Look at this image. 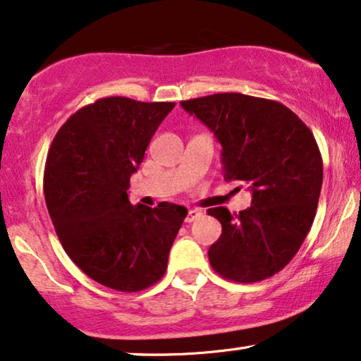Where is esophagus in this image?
<instances>
[{
  "mask_svg": "<svg viewBox=\"0 0 361 361\" xmlns=\"http://www.w3.org/2000/svg\"><path fill=\"white\" fill-rule=\"evenodd\" d=\"M203 218V211L200 209H190L188 214H186V223H193V221Z\"/></svg>",
  "mask_w": 361,
  "mask_h": 361,
  "instance_id": "obj_1",
  "label": "esophagus"
}]
</instances>
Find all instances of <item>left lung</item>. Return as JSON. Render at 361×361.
<instances>
[{"label": "left lung", "mask_w": 361, "mask_h": 361, "mask_svg": "<svg viewBox=\"0 0 361 361\" xmlns=\"http://www.w3.org/2000/svg\"><path fill=\"white\" fill-rule=\"evenodd\" d=\"M180 104L218 138L224 180L252 191L239 214L208 209L223 226L208 251L211 267L241 284L272 277L300 249L319 204L324 165L310 128L277 100L238 92Z\"/></svg>", "instance_id": "1"}]
</instances>
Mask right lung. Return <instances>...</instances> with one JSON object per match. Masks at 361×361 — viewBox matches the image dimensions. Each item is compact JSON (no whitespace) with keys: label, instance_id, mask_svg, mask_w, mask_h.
I'll use <instances>...</instances> for the list:
<instances>
[{"label":"right lung","instance_id":"add662e5","mask_svg":"<svg viewBox=\"0 0 361 361\" xmlns=\"http://www.w3.org/2000/svg\"><path fill=\"white\" fill-rule=\"evenodd\" d=\"M173 107L99 99L67 118L47 152L44 196L57 238L72 262L109 289L138 292L157 284L188 214L173 203L132 206L127 195Z\"/></svg>","mask_w":361,"mask_h":361}]
</instances>
